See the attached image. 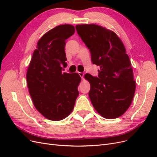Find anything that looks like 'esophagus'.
<instances>
[{"label":"esophagus","instance_id":"obj_1","mask_svg":"<svg viewBox=\"0 0 157 157\" xmlns=\"http://www.w3.org/2000/svg\"><path fill=\"white\" fill-rule=\"evenodd\" d=\"M78 75H79V76L80 77H81L82 78H83V77H84V74L82 73H80V72H78Z\"/></svg>","mask_w":157,"mask_h":157}]
</instances>
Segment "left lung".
I'll list each match as a JSON object with an SVG mask.
<instances>
[{
  "label": "left lung",
  "mask_w": 157,
  "mask_h": 157,
  "mask_svg": "<svg viewBox=\"0 0 157 157\" xmlns=\"http://www.w3.org/2000/svg\"><path fill=\"white\" fill-rule=\"evenodd\" d=\"M78 35L90 50L94 64L99 66L98 77L86 73L90 84L89 97L101 117L114 119L129 108L136 82L129 56L115 32L96 24L76 25Z\"/></svg>",
  "instance_id": "left-lung-1"
}]
</instances>
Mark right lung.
I'll return each mask as SVG.
<instances>
[{
  "label": "right lung",
  "instance_id": "1",
  "mask_svg": "<svg viewBox=\"0 0 157 157\" xmlns=\"http://www.w3.org/2000/svg\"><path fill=\"white\" fill-rule=\"evenodd\" d=\"M75 31L72 25L57 26L38 41L27 71V82L33 104L50 121L63 120L72 112L81 78L77 73H62L67 66L65 40Z\"/></svg>",
  "mask_w": 157,
  "mask_h": 157
}]
</instances>
